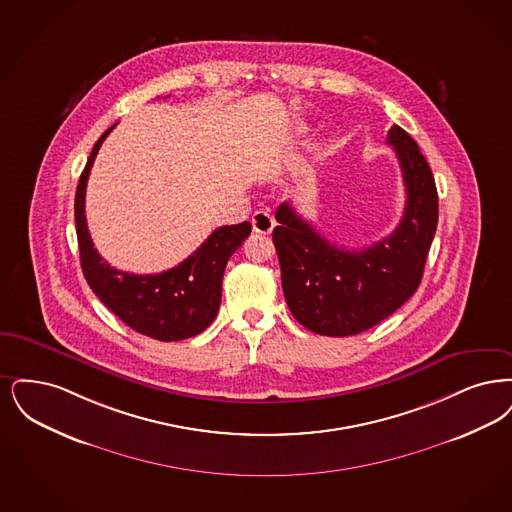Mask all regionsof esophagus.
Instances as JSON below:
<instances>
[{
  "mask_svg": "<svg viewBox=\"0 0 512 512\" xmlns=\"http://www.w3.org/2000/svg\"><path fill=\"white\" fill-rule=\"evenodd\" d=\"M252 229L256 231V233H262V235H269L271 231H273V218L267 214L266 210H258V212H254V216H252Z\"/></svg>",
  "mask_w": 512,
  "mask_h": 512,
  "instance_id": "34e87169",
  "label": "esophagus"
}]
</instances>
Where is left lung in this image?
<instances>
[{"instance_id":"left-lung-1","label":"left lung","mask_w":512,"mask_h":512,"mask_svg":"<svg viewBox=\"0 0 512 512\" xmlns=\"http://www.w3.org/2000/svg\"><path fill=\"white\" fill-rule=\"evenodd\" d=\"M388 145L400 160L405 210L392 235L361 250L323 239L289 202L275 218L273 245L289 310L308 331L323 336L363 333L396 312L419 289L438 225V191L413 137L392 126Z\"/></svg>"}]
</instances>
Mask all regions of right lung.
<instances>
[{
  "label": "right lung",
  "instance_id": "right-lung-1",
  "mask_svg": "<svg viewBox=\"0 0 512 512\" xmlns=\"http://www.w3.org/2000/svg\"><path fill=\"white\" fill-rule=\"evenodd\" d=\"M114 126L93 145L76 189L74 218L82 271L97 298L137 333L162 342L191 338L202 333L220 310L227 260L245 243L252 225L243 222L218 227L187 260L162 273L135 275L109 266L89 237L86 185L99 147Z\"/></svg>",
  "mask_w": 512,
  "mask_h": 512
}]
</instances>
